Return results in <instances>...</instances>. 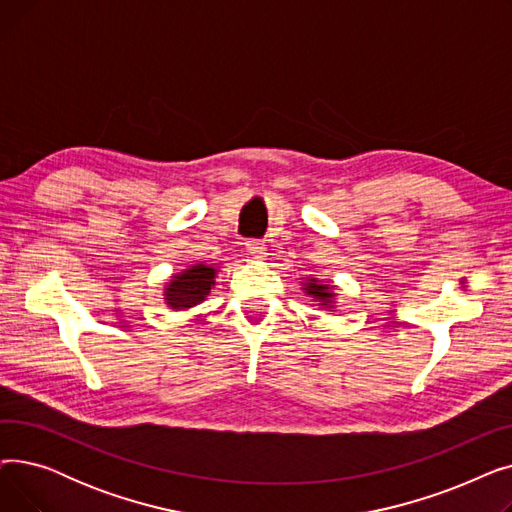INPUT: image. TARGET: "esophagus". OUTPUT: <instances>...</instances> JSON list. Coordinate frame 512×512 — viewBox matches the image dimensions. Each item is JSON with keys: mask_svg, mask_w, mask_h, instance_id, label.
Masks as SVG:
<instances>
[{"mask_svg": "<svg viewBox=\"0 0 512 512\" xmlns=\"http://www.w3.org/2000/svg\"><path fill=\"white\" fill-rule=\"evenodd\" d=\"M247 251H249V255L253 259H263L267 255V247H265L263 240H249L247 242Z\"/></svg>", "mask_w": 512, "mask_h": 512, "instance_id": "esophagus-1", "label": "esophagus"}]
</instances>
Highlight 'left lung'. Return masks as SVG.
<instances>
[{"mask_svg": "<svg viewBox=\"0 0 512 512\" xmlns=\"http://www.w3.org/2000/svg\"><path fill=\"white\" fill-rule=\"evenodd\" d=\"M301 286H303L305 294H309V297H313V301H315L319 307H324L326 311H332V309H334L336 292H334V288H332L330 284L321 282L319 278H307V280H303Z\"/></svg>", "mask_w": 512, "mask_h": 512, "instance_id": "8db88e82", "label": "left lung"}]
</instances>
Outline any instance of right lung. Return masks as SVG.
<instances>
[{"mask_svg":"<svg viewBox=\"0 0 512 512\" xmlns=\"http://www.w3.org/2000/svg\"><path fill=\"white\" fill-rule=\"evenodd\" d=\"M215 274H218V265L195 263L188 265L186 270L172 276L170 282L164 286V303L174 311L193 309L205 301L215 284Z\"/></svg>","mask_w":512,"mask_h":512,"instance_id":"right-lung-1","label":"right lung"}]
</instances>
